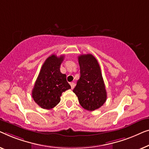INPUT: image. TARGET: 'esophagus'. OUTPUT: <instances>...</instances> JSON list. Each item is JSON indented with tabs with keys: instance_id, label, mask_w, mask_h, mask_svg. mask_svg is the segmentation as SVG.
<instances>
[{
	"instance_id": "obj_1",
	"label": "esophagus",
	"mask_w": 149,
	"mask_h": 149,
	"mask_svg": "<svg viewBox=\"0 0 149 149\" xmlns=\"http://www.w3.org/2000/svg\"><path fill=\"white\" fill-rule=\"evenodd\" d=\"M70 86H71V88H72V89H73L75 87V83L74 82H71Z\"/></svg>"
}]
</instances>
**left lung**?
<instances>
[{"label":"left lung","mask_w":149,"mask_h":149,"mask_svg":"<svg viewBox=\"0 0 149 149\" xmlns=\"http://www.w3.org/2000/svg\"><path fill=\"white\" fill-rule=\"evenodd\" d=\"M80 77L73 92L79 104L88 111H95L103 105L107 100V92L99 64L91 54L78 56Z\"/></svg>","instance_id":"left-lung-1"}]
</instances>
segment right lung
Instances as JSON below:
<instances>
[{"label":"right lung","mask_w":149,"mask_h":149,"mask_svg":"<svg viewBox=\"0 0 149 149\" xmlns=\"http://www.w3.org/2000/svg\"><path fill=\"white\" fill-rule=\"evenodd\" d=\"M64 55L52 54L44 63L32 90V98L41 108L51 109L61 100L63 92L70 89L66 75L60 72Z\"/></svg>","instance_id":"add662e5"}]
</instances>
